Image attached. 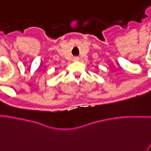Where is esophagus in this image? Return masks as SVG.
I'll return each mask as SVG.
<instances>
[{
  "instance_id": "34e87169",
  "label": "esophagus",
  "mask_w": 151,
  "mask_h": 151,
  "mask_svg": "<svg viewBox=\"0 0 151 151\" xmlns=\"http://www.w3.org/2000/svg\"><path fill=\"white\" fill-rule=\"evenodd\" d=\"M74 60H78V58H77V57H75Z\"/></svg>"
}]
</instances>
